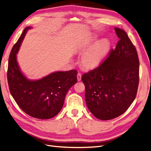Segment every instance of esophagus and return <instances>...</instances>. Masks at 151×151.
I'll list each match as a JSON object with an SVG mask.
<instances>
[{
	"mask_svg": "<svg viewBox=\"0 0 151 151\" xmlns=\"http://www.w3.org/2000/svg\"><path fill=\"white\" fill-rule=\"evenodd\" d=\"M81 76H82V75H81V73H78V74H77V81H80L81 80Z\"/></svg>",
	"mask_w": 151,
	"mask_h": 151,
	"instance_id": "esophagus-1",
	"label": "esophagus"
}]
</instances>
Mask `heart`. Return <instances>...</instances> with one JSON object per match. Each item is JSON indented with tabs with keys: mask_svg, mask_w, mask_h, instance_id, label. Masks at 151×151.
I'll use <instances>...</instances> for the list:
<instances>
[{
	"mask_svg": "<svg viewBox=\"0 0 151 151\" xmlns=\"http://www.w3.org/2000/svg\"><path fill=\"white\" fill-rule=\"evenodd\" d=\"M111 48V42L108 39L99 41L98 36H90L81 47L82 52L86 51L82 56V63L89 69L96 68L106 58Z\"/></svg>",
	"mask_w": 151,
	"mask_h": 151,
	"instance_id": "b5f03b06",
	"label": "heart"
}]
</instances>
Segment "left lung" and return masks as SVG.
I'll list each match as a JSON object with an SVG mask.
<instances>
[{
  "label": "left lung",
  "mask_w": 151,
  "mask_h": 151,
  "mask_svg": "<svg viewBox=\"0 0 151 151\" xmlns=\"http://www.w3.org/2000/svg\"><path fill=\"white\" fill-rule=\"evenodd\" d=\"M119 41L108 57L94 70L85 73V99L89 110L99 120L120 116L136 97L139 82L137 52L126 32L115 28Z\"/></svg>",
  "instance_id": "1"
}]
</instances>
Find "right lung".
Here are the masks:
<instances>
[{"mask_svg": "<svg viewBox=\"0 0 151 151\" xmlns=\"http://www.w3.org/2000/svg\"><path fill=\"white\" fill-rule=\"evenodd\" d=\"M26 27L9 55L7 81L12 96L22 111L38 119H50L62 109L65 96L77 83L76 70L57 71L39 80H29L20 70L16 54L28 29Z\"/></svg>", "mask_w": 151, "mask_h": 151, "instance_id": "add662e5", "label": "right lung"}]
</instances>
